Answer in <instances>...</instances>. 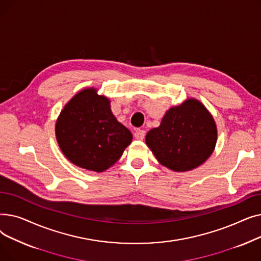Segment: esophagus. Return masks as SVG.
Returning <instances> with one entry per match:
<instances>
[{
	"mask_svg": "<svg viewBox=\"0 0 261 261\" xmlns=\"http://www.w3.org/2000/svg\"><path fill=\"white\" fill-rule=\"evenodd\" d=\"M145 135H146V132H145L144 130H142V129H136V130L134 131V138H135L136 140H140V141L144 140Z\"/></svg>",
	"mask_w": 261,
	"mask_h": 261,
	"instance_id": "esophagus-1",
	"label": "esophagus"
}]
</instances>
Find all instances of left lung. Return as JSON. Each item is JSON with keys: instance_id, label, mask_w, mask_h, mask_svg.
<instances>
[{"instance_id": "obj_1", "label": "left lung", "mask_w": 261, "mask_h": 261, "mask_svg": "<svg viewBox=\"0 0 261 261\" xmlns=\"http://www.w3.org/2000/svg\"><path fill=\"white\" fill-rule=\"evenodd\" d=\"M216 142L215 120L196 99L171 108L160 127L146 135V144L156 160L174 171H187L200 166L213 153Z\"/></svg>"}]
</instances>
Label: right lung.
Segmentation results:
<instances>
[{
	"mask_svg": "<svg viewBox=\"0 0 261 261\" xmlns=\"http://www.w3.org/2000/svg\"><path fill=\"white\" fill-rule=\"evenodd\" d=\"M63 154L75 165L101 172L121 156L131 132L116 120L110 101L95 89H86L66 103L56 123Z\"/></svg>",
	"mask_w": 261,
	"mask_h": 261,
	"instance_id": "right-lung-1",
	"label": "right lung"
}]
</instances>
